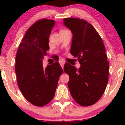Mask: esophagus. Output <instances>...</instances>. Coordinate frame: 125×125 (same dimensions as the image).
I'll return each mask as SVG.
<instances>
[{
  "instance_id": "obj_1",
  "label": "esophagus",
  "mask_w": 125,
  "mask_h": 125,
  "mask_svg": "<svg viewBox=\"0 0 125 125\" xmlns=\"http://www.w3.org/2000/svg\"><path fill=\"white\" fill-rule=\"evenodd\" d=\"M64 63H65L64 60H63V59H61L60 61V64L61 65V66L62 67V68H63V67H64Z\"/></svg>"
}]
</instances>
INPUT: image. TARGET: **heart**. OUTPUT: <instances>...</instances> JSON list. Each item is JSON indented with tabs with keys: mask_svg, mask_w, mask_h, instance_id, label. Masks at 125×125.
I'll return each instance as SVG.
<instances>
[{
	"mask_svg": "<svg viewBox=\"0 0 125 125\" xmlns=\"http://www.w3.org/2000/svg\"><path fill=\"white\" fill-rule=\"evenodd\" d=\"M63 30H61V31H63Z\"/></svg>",
	"mask_w": 125,
	"mask_h": 125,
	"instance_id": "b5f03b06",
	"label": "heart"
}]
</instances>
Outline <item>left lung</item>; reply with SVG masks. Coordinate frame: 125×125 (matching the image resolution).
<instances>
[{
    "label": "left lung",
    "mask_w": 125,
    "mask_h": 125,
    "mask_svg": "<svg viewBox=\"0 0 125 125\" xmlns=\"http://www.w3.org/2000/svg\"><path fill=\"white\" fill-rule=\"evenodd\" d=\"M63 24L73 34L71 53L77 57L79 69L69 63L64 71L69 76L68 82L72 96L83 106L95 104L104 93L109 79V62L100 36L86 21L65 18Z\"/></svg>",
    "instance_id": "obj_1"
}]
</instances>
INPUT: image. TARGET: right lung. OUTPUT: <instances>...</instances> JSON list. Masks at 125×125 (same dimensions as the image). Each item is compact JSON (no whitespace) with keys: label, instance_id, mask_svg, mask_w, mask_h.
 <instances>
[{"label":"right lung","instance_id":"1","mask_svg":"<svg viewBox=\"0 0 125 125\" xmlns=\"http://www.w3.org/2000/svg\"><path fill=\"white\" fill-rule=\"evenodd\" d=\"M55 21L42 19L29 27L19 46L15 73L18 85L26 100L43 106L52 100L63 69L59 62L43 69L42 62L50 50L48 43Z\"/></svg>","mask_w":125,"mask_h":125}]
</instances>
